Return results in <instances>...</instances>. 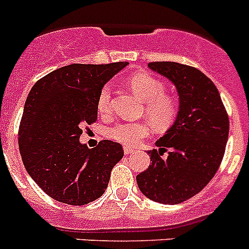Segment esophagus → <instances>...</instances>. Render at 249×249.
<instances>
[{
    "label": "esophagus",
    "instance_id": "34e87169",
    "mask_svg": "<svg viewBox=\"0 0 249 249\" xmlns=\"http://www.w3.org/2000/svg\"><path fill=\"white\" fill-rule=\"evenodd\" d=\"M134 153V149H132V148H128V147H124V154L126 156H128V154H133Z\"/></svg>",
    "mask_w": 249,
    "mask_h": 249
}]
</instances>
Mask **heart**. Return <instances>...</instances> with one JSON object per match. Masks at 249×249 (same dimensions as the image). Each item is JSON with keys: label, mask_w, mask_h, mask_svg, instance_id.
<instances>
[{"label": "heart", "mask_w": 249, "mask_h": 249, "mask_svg": "<svg viewBox=\"0 0 249 249\" xmlns=\"http://www.w3.org/2000/svg\"><path fill=\"white\" fill-rule=\"evenodd\" d=\"M128 86L132 92L144 102L143 115L149 120L157 131L169 128L178 115V104L172 96L165 95V85L148 72H138L129 77ZM112 108L111 88L105 85L97 97V109L107 115ZM108 137L124 145H136L150 134L148 122L117 123L108 129Z\"/></svg>", "instance_id": "b5f03b06"}]
</instances>
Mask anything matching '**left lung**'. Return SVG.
<instances>
[{
	"mask_svg": "<svg viewBox=\"0 0 249 249\" xmlns=\"http://www.w3.org/2000/svg\"><path fill=\"white\" fill-rule=\"evenodd\" d=\"M154 72L172 81L179 96L172 126L149 150L148 169L137 175V184L148 199L177 205L200 193L217 172L229 140V116L215 84L200 70L175 61L148 64ZM169 149L168 157L161 154Z\"/></svg>",
	"mask_w": 249,
	"mask_h": 249,
	"instance_id": "8db88e82",
	"label": "left lung"
}]
</instances>
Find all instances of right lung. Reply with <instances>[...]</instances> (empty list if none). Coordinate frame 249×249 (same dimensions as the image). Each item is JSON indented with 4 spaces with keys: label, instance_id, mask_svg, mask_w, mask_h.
Here are the masks:
<instances>
[{
    "label": "right lung",
    "instance_id": "obj_1",
    "mask_svg": "<svg viewBox=\"0 0 249 249\" xmlns=\"http://www.w3.org/2000/svg\"><path fill=\"white\" fill-rule=\"evenodd\" d=\"M71 64L38 80L29 91L18 132L27 172L52 199L86 205L104 195L123 148L101 141L89 149L80 142L84 124L97 120V97L109 79L127 67Z\"/></svg>",
    "mask_w": 249,
    "mask_h": 249
}]
</instances>
